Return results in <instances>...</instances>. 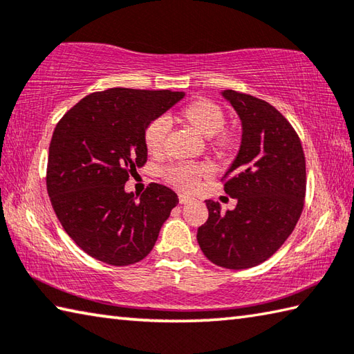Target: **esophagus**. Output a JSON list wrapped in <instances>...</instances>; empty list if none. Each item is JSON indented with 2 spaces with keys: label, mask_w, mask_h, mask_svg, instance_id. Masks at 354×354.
Returning a JSON list of instances; mask_svg holds the SVG:
<instances>
[{
  "label": "esophagus",
  "mask_w": 354,
  "mask_h": 354,
  "mask_svg": "<svg viewBox=\"0 0 354 354\" xmlns=\"http://www.w3.org/2000/svg\"><path fill=\"white\" fill-rule=\"evenodd\" d=\"M178 196H179V203H181V204H187L190 201H194V198L189 196V195H185V194H179Z\"/></svg>",
  "instance_id": "esophagus-1"
}]
</instances>
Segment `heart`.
Here are the masks:
<instances>
[{"mask_svg":"<svg viewBox=\"0 0 354 354\" xmlns=\"http://www.w3.org/2000/svg\"><path fill=\"white\" fill-rule=\"evenodd\" d=\"M184 118L194 125L198 131L204 136H215L224 128V113L220 106L210 100H196L192 102L183 110ZM170 131V119L169 115H158L149 122L144 131V142L147 150L153 155L162 151L167 134ZM221 142H227V136L223 134L220 138ZM210 170L207 165L192 164V162H179L175 165L167 167L164 175L165 179L179 189L192 190L196 185L198 179L207 175Z\"/></svg>","mask_w":354,"mask_h":354,"instance_id":"obj_1","label":"heart"}]
</instances>
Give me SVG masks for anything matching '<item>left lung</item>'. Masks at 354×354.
<instances>
[{
	"label": "left lung",
	"instance_id": "1",
	"mask_svg": "<svg viewBox=\"0 0 354 354\" xmlns=\"http://www.w3.org/2000/svg\"><path fill=\"white\" fill-rule=\"evenodd\" d=\"M223 95L243 127L239 155L221 179L239 203L223 214L207 199L209 218L196 239L215 265L248 269L277 252L297 224L306 194L305 155L299 134L271 104L234 89Z\"/></svg>",
	"mask_w": 354,
	"mask_h": 354
}]
</instances>
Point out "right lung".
Masks as SVG:
<instances>
[{"mask_svg":"<svg viewBox=\"0 0 354 354\" xmlns=\"http://www.w3.org/2000/svg\"><path fill=\"white\" fill-rule=\"evenodd\" d=\"M183 97L170 89L110 88L88 94L57 124L48 195L65 232L93 259L127 266L155 246L178 195L151 183L136 201L124 187L147 162L145 127Z\"/></svg>","mask_w":354,"mask_h":354,"instance_id":"obj_1","label":"right lung"}]
</instances>
